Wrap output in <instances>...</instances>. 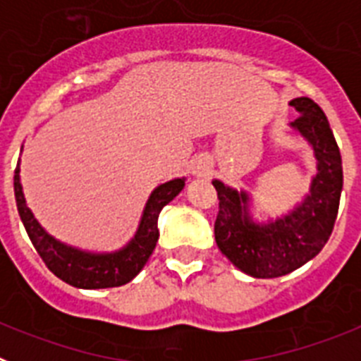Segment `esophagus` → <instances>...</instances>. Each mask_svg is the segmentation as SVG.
Masks as SVG:
<instances>
[{
    "label": "esophagus",
    "instance_id": "34e87169",
    "mask_svg": "<svg viewBox=\"0 0 361 361\" xmlns=\"http://www.w3.org/2000/svg\"><path fill=\"white\" fill-rule=\"evenodd\" d=\"M191 171H193V175H197V177H204V175H208L209 168L206 162L197 161V162H193V166H191Z\"/></svg>",
    "mask_w": 361,
    "mask_h": 361
}]
</instances>
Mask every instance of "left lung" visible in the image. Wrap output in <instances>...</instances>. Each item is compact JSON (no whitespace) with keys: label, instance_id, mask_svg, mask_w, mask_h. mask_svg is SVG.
<instances>
[{"label":"left lung","instance_id":"8db88e82","mask_svg":"<svg viewBox=\"0 0 361 361\" xmlns=\"http://www.w3.org/2000/svg\"><path fill=\"white\" fill-rule=\"evenodd\" d=\"M298 111L293 132L311 146L317 175L309 193L286 215L258 222L251 215V195L213 180L219 195L215 240L235 267L253 279H276L298 269L322 251L334 228L343 188L342 155L329 121L314 101H289Z\"/></svg>","mask_w":361,"mask_h":361}]
</instances>
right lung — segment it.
<instances>
[{"instance_id": "add662e5", "label": "right lung", "mask_w": 361, "mask_h": 361, "mask_svg": "<svg viewBox=\"0 0 361 361\" xmlns=\"http://www.w3.org/2000/svg\"><path fill=\"white\" fill-rule=\"evenodd\" d=\"M19 171L21 170L18 162L14 171L16 206L28 233V238L54 275L79 289L119 288L135 279L152 257L159 240V213L183 191L186 184V178L180 177L155 188L146 200L141 222L132 240L111 253H94L65 244L47 233V229L37 222L32 209L27 206Z\"/></svg>"}]
</instances>
